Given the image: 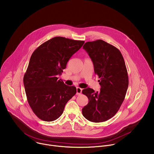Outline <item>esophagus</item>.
<instances>
[{
  "instance_id": "34e87169",
  "label": "esophagus",
  "mask_w": 154,
  "mask_h": 154,
  "mask_svg": "<svg viewBox=\"0 0 154 154\" xmlns=\"http://www.w3.org/2000/svg\"><path fill=\"white\" fill-rule=\"evenodd\" d=\"M81 92H82V89L79 87H77L76 88V94L79 95V94H81Z\"/></svg>"
}]
</instances>
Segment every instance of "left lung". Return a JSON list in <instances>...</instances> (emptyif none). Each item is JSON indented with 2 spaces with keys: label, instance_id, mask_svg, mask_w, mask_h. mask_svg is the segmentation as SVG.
Masks as SVG:
<instances>
[{
  "label": "left lung",
  "instance_id": "1",
  "mask_svg": "<svg viewBox=\"0 0 154 154\" xmlns=\"http://www.w3.org/2000/svg\"><path fill=\"white\" fill-rule=\"evenodd\" d=\"M83 49L93 61L100 89L97 92L90 88L82 91L88 99L82 115L90 122H105L117 112L125 99L129 83L125 63L117 48L102 40L88 42Z\"/></svg>",
  "mask_w": 154,
  "mask_h": 154
}]
</instances>
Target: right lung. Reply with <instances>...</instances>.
I'll return each mask as SVG.
<instances>
[{
    "label": "right lung",
    "instance_id": "add662e5",
    "mask_svg": "<svg viewBox=\"0 0 154 154\" xmlns=\"http://www.w3.org/2000/svg\"><path fill=\"white\" fill-rule=\"evenodd\" d=\"M84 43L56 37L32 53L23 84L28 103L40 119L52 122L59 118L67 102L76 94L75 86L66 85L57 76L61 75L69 59Z\"/></svg>",
    "mask_w": 154,
    "mask_h": 154
}]
</instances>
